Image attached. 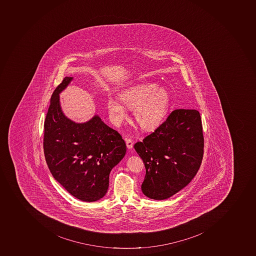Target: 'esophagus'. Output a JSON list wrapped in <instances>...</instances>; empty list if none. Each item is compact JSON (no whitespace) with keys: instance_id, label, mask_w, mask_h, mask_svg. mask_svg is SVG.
I'll return each mask as SVG.
<instances>
[{"instance_id":"obj_1","label":"esophagus","mask_w":256,"mask_h":256,"mask_svg":"<svg viewBox=\"0 0 256 256\" xmlns=\"http://www.w3.org/2000/svg\"><path fill=\"white\" fill-rule=\"evenodd\" d=\"M126 142L127 148H133L134 142L130 140V138H127V140H126Z\"/></svg>"}]
</instances>
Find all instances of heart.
Wrapping results in <instances>:
<instances>
[{
  "mask_svg": "<svg viewBox=\"0 0 256 256\" xmlns=\"http://www.w3.org/2000/svg\"><path fill=\"white\" fill-rule=\"evenodd\" d=\"M120 99L122 102L114 96L108 99V111L112 122L119 125L126 118V105L134 108L136 122L146 130H155L163 122L170 104L167 89L152 82H140L123 89Z\"/></svg>",
  "mask_w": 256,
  "mask_h": 256,
  "instance_id": "obj_1",
  "label": "heart"
}]
</instances>
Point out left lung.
<instances>
[{"label": "left lung", "instance_id": "8db88e82", "mask_svg": "<svg viewBox=\"0 0 256 256\" xmlns=\"http://www.w3.org/2000/svg\"><path fill=\"white\" fill-rule=\"evenodd\" d=\"M204 145L198 111H172L153 133L134 144L146 168L142 193L163 200L186 186L200 170Z\"/></svg>", "mask_w": 256, "mask_h": 256}]
</instances>
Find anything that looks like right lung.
Segmentation results:
<instances>
[{"label":"right lung","instance_id":"1","mask_svg":"<svg viewBox=\"0 0 256 256\" xmlns=\"http://www.w3.org/2000/svg\"><path fill=\"white\" fill-rule=\"evenodd\" d=\"M73 77H66L52 93L44 122V152L55 180L78 200L94 202L106 196L110 174L125 156L126 142L98 115L86 122L68 118L60 93Z\"/></svg>","mask_w":256,"mask_h":256}]
</instances>
